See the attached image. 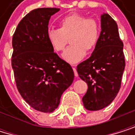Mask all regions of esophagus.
Masks as SVG:
<instances>
[{
    "label": "esophagus",
    "mask_w": 135,
    "mask_h": 135,
    "mask_svg": "<svg viewBox=\"0 0 135 135\" xmlns=\"http://www.w3.org/2000/svg\"><path fill=\"white\" fill-rule=\"evenodd\" d=\"M72 69H73V71H74V73H75V76H78V73H77V71H76V68H75V66H72Z\"/></svg>",
    "instance_id": "obj_1"
}]
</instances>
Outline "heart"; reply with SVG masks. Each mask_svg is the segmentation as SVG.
<instances>
[{"label": "heart", "instance_id": "b5f03b06", "mask_svg": "<svg viewBox=\"0 0 135 135\" xmlns=\"http://www.w3.org/2000/svg\"><path fill=\"white\" fill-rule=\"evenodd\" d=\"M59 29L52 28L47 32V40L56 52H63L70 38L71 44L63 55V58L71 64L79 62L97 46L100 37V25L97 20L88 18L79 13H70L60 19Z\"/></svg>", "mask_w": 135, "mask_h": 135}]
</instances>
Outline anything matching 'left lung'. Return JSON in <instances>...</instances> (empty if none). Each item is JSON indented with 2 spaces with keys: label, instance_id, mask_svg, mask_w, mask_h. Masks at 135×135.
Listing matches in <instances>:
<instances>
[{
  "label": "left lung",
  "instance_id": "obj_1",
  "mask_svg": "<svg viewBox=\"0 0 135 135\" xmlns=\"http://www.w3.org/2000/svg\"><path fill=\"white\" fill-rule=\"evenodd\" d=\"M101 28L91 56L77 66L79 76L88 86L83 97L88 110H99L112 103L120 89L125 68L123 43L116 22L107 13L101 16Z\"/></svg>",
  "mask_w": 135,
  "mask_h": 135
}]
</instances>
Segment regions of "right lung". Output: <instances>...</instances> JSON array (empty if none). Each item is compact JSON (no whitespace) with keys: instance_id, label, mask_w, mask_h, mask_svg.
I'll return each instance as SVG.
<instances>
[{"instance_id":"add662e5","label":"right lung","mask_w":135,"mask_h":135,"mask_svg":"<svg viewBox=\"0 0 135 135\" xmlns=\"http://www.w3.org/2000/svg\"><path fill=\"white\" fill-rule=\"evenodd\" d=\"M60 8H40L20 21L12 36V67L21 95L36 110L51 113L74 79L71 65L50 45L47 32L51 16Z\"/></svg>"}]
</instances>
